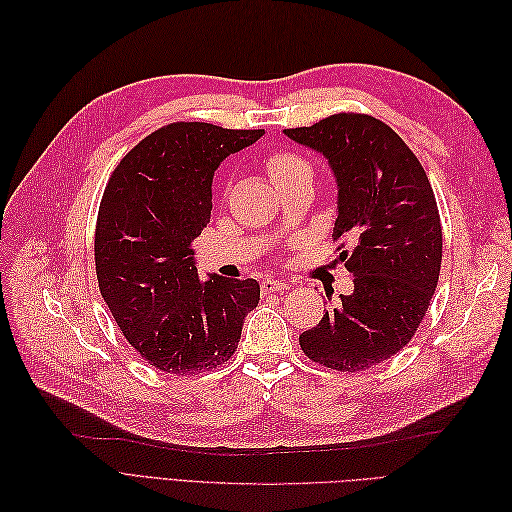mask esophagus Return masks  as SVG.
I'll return each mask as SVG.
<instances>
[{"instance_id":"esophagus-1","label":"esophagus","mask_w":512,"mask_h":512,"mask_svg":"<svg viewBox=\"0 0 512 512\" xmlns=\"http://www.w3.org/2000/svg\"><path fill=\"white\" fill-rule=\"evenodd\" d=\"M288 284L284 280H277V277H265L262 280V290L265 292H275V290H286Z\"/></svg>"}]
</instances>
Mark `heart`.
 Listing matches in <instances>:
<instances>
[{
    "mask_svg": "<svg viewBox=\"0 0 512 512\" xmlns=\"http://www.w3.org/2000/svg\"><path fill=\"white\" fill-rule=\"evenodd\" d=\"M267 170H269V175L273 177L275 185H282V183L290 181L292 177L303 175V173L312 175V168H309V164L303 158L294 156V153H288V151L271 153L269 160H267Z\"/></svg>",
    "mask_w": 512,
    "mask_h": 512,
    "instance_id": "b5f03b06",
    "label": "heart"
}]
</instances>
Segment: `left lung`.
Wrapping results in <instances>:
<instances>
[{
    "instance_id": "8db88e82",
    "label": "left lung",
    "mask_w": 512,
    "mask_h": 512,
    "mask_svg": "<svg viewBox=\"0 0 512 512\" xmlns=\"http://www.w3.org/2000/svg\"><path fill=\"white\" fill-rule=\"evenodd\" d=\"M284 134L331 166L333 239H350L339 260L354 275V290L301 333V348L324 367L369 369L406 348L438 286L436 196L410 147L376 117L339 113Z\"/></svg>"
}]
</instances>
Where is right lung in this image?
Segmentation results:
<instances>
[{
    "mask_svg": "<svg viewBox=\"0 0 512 512\" xmlns=\"http://www.w3.org/2000/svg\"><path fill=\"white\" fill-rule=\"evenodd\" d=\"M265 130L170 123L143 138L113 170L96 226V273L119 329L166 374L220 367L235 352L256 280H200L194 239L211 218L218 166Z\"/></svg>",
    "mask_w": 512,
    "mask_h": 512,
    "instance_id": "add662e5",
    "label": "right lung"
}]
</instances>
